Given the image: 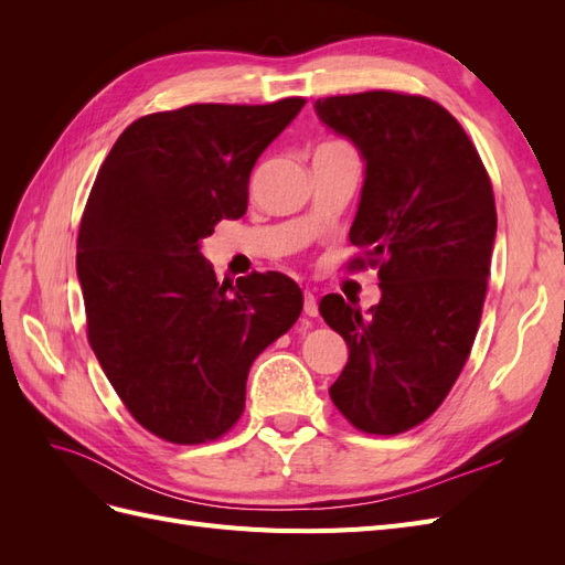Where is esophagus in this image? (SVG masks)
<instances>
[{
    "mask_svg": "<svg viewBox=\"0 0 565 565\" xmlns=\"http://www.w3.org/2000/svg\"><path fill=\"white\" fill-rule=\"evenodd\" d=\"M303 313L306 316H318V299L313 292H303Z\"/></svg>",
    "mask_w": 565,
    "mask_h": 565,
    "instance_id": "esophagus-1",
    "label": "esophagus"
}]
</instances>
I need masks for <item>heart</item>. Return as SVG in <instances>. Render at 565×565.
Here are the masks:
<instances>
[{"instance_id":"obj_1","label":"heart","mask_w":565,"mask_h":565,"mask_svg":"<svg viewBox=\"0 0 565 565\" xmlns=\"http://www.w3.org/2000/svg\"><path fill=\"white\" fill-rule=\"evenodd\" d=\"M324 146H337V148H349V146H344V143H324Z\"/></svg>"}]
</instances>
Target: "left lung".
Returning a JSON list of instances; mask_svg holds the SVG:
<instances>
[{
	"instance_id": "8db88e82",
	"label": "left lung",
	"mask_w": 565,
	"mask_h": 565,
	"mask_svg": "<svg viewBox=\"0 0 565 565\" xmlns=\"http://www.w3.org/2000/svg\"><path fill=\"white\" fill-rule=\"evenodd\" d=\"M313 108L365 162L349 241L380 264L382 289L365 313L320 299L349 347L330 398L361 431L401 434L446 401L471 353L498 233L492 185L467 131L429 98L365 92Z\"/></svg>"
}]
</instances>
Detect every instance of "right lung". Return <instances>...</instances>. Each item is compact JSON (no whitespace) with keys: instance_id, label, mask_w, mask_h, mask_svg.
<instances>
[{"instance_id":"1","label":"right lung","mask_w":565,"mask_h":565,"mask_svg":"<svg viewBox=\"0 0 565 565\" xmlns=\"http://www.w3.org/2000/svg\"><path fill=\"white\" fill-rule=\"evenodd\" d=\"M303 104L146 115L98 169L77 237L89 344L134 419L164 440L226 434L254 358L301 313L292 278L216 282L200 249L221 218L245 214L252 167Z\"/></svg>"}]
</instances>
